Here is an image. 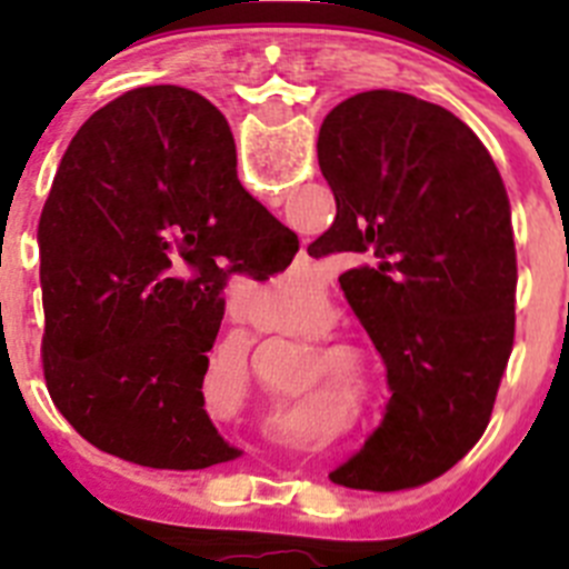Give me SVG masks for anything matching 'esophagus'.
<instances>
[{"mask_svg":"<svg viewBox=\"0 0 569 569\" xmlns=\"http://www.w3.org/2000/svg\"><path fill=\"white\" fill-rule=\"evenodd\" d=\"M305 261H310V259H308V256H305Z\"/></svg>","mask_w":569,"mask_h":569,"instance_id":"1","label":"esophagus"}]
</instances>
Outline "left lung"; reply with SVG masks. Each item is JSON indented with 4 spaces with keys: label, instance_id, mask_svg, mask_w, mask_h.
Returning a JSON list of instances; mask_svg holds the SVG:
<instances>
[{
    "label": "left lung",
    "instance_id": "obj_1",
    "mask_svg": "<svg viewBox=\"0 0 569 569\" xmlns=\"http://www.w3.org/2000/svg\"><path fill=\"white\" fill-rule=\"evenodd\" d=\"M316 150L336 219L310 248L345 259L339 284L393 390L379 430L330 479L419 487L481 439L507 370L519 281L510 199L459 116L399 90L336 104Z\"/></svg>",
    "mask_w": 569,
    "mask_h": 569
}]
</instances>
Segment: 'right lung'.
I'll use <instances>...</instances> for the list:
<instances>
[{
  "instance_id": "add662e5",
  "label": "right lung",
  "mask_w": 569,
  "mask_h": 569,
  "mask_svg": "<svg viewBox=\"0 0 569 569\" xmlns=\"http://www.w3.org/2000/svg\"><path fill=\"white\" fill-rule=\"evenodd\" d=\"M224 116L176 84L77 130L39 219L48 393L82 439L156 470L236 459L204 410L208 350L250 250L299 239L236 182Z\"/></svg>"
}]
</instances>
